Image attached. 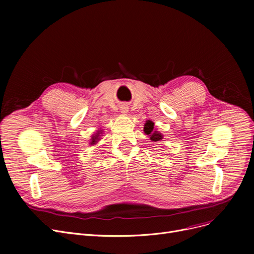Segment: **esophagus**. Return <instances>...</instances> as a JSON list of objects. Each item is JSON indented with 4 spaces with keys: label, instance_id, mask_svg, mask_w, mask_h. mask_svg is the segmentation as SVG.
<instances>
[{
    "label": "esophagus",
    "instance_id": "1",
    "mask_svg": "<svg viewBox=\"0 0 254 254\" xmlns=\"http://www.w3.org/2000/svg\"><path fill=\"white\" fill-rule=\"evenodd\" d=\"M127 109H128V108H127V106H123L122 108H120V111H122V113H124V114H127V111H128Z\"/></svg>",
    "mask_w": 254,
    "mask_h": 254
}]
</instances>
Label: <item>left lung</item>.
<instances>
[{
	"label": "left lung",
	"instance_id": "left-lung-1",
	"mask_svg": "<svg viewBox=\"0 0 254 254\" xmlns=\"http://www.w3.org/2000/svg\"><path fill=\"white\" fill-rule=\"evenodd\" d=\"M144 132L150 137L151 141L156 142V141H161L163 139V135L161 132L154 129V124L151 122V120H147V122H146L144 126Z\"/></svg>",
	"mask_w": 254,
	"mask_h": 254
}]
</instances>
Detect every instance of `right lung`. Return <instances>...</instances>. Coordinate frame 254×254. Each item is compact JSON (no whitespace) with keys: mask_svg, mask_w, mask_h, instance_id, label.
Listing matches in <instances>:
<instances>
[{"mask_svg":"<svg viewBox=\"0 0 254 254\" xmlns=\"http://www.w3.org/2000/svg\"><path fill=\"white\" fill-rule=\"evenodd\" d=\"M99 135H100V131L97 132V135H93V136H92L91 141H90V144H91V145H95L96 143H98V141H99Z\"/></svg>","mask_w":254,"mask_h":254,"instance_id":"obj_1","label":"right lung"}]
</instances>
